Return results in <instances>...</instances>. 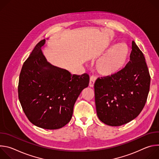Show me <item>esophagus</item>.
I'll return each mask as SVG.
<instances>
[{"instance_id": "obj_1", "label": "esophagus", "mask_w": 159, "mask_h": 159, "mask_svg": "<svg viewBox=\"0 0 159 159\" xmlns=\"http://www.w3.org/2000/svg\"><path fill=\"white\" fill-rule=\"evenodd\" d=\"M96 80V77L95 76H91L90 78V82H89V86L90 87H94V83Z\"/></svg>"}]
</instances>
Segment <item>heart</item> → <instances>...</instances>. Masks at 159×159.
<instances>
[{
  "label": "heart",
  "mask_w": 159,
  "mask_h": 159,
  "mask_svg": "<svg viewBox=\"0 0 159 159\" xmlns=\"http://www.w3.org/2000/svg\"><path fill=\"white\" fill-rule=\"evenodd\" d=\"M127 57L128 48L126 45L123 43H118L97 61L96 70L104 76L114 75L122 69Z\"/></svg>",
  "instance_id": "obj_1"
}]
</instances>
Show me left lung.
<instances>
[{"label":"left lung","instance_id":"8db88e82","mask_svg":"<svg viewBox=\"0 0 159 159\" xmlns=\"http://www.w3.org/2000/svg\"><path fill=\"white\" fill-rule=\"evenodd\" d=\"M131 48L124 69L94 84L97 115L109 126H121L137 118L147 99L150 76L145 58L134 41Z\"/></svg>","mask_w":159,"mask_h":159}]
</instances>
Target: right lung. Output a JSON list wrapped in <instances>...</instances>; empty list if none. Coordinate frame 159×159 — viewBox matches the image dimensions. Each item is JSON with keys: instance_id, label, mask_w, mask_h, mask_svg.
<instances>
[{"instance_id": "right-lung-1", "label": "right lung", "mask_w": 159, "mask_h": 159, "mask_svg": "<svg viewBox=\"0 0 159 159\" xmlns=\"http://www.w3.org/2000/svg\"><path fill=\"white\" fill-rule=\"evenodd\" d=\"M45 42L43 39L36 45L22 66L18 96L31 123L57 129L70 121L79 96L89 85V76L72 75L48 62L41 51Z\"/></svg>"}]
</instances>
